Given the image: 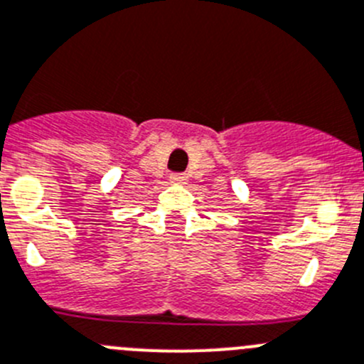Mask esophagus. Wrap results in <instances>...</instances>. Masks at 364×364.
<instances>
[{
    "mask_svg": "<svg viewBox=\"0 0 364 364\" xmlns=\"http://www.w3.org/2000/svg\"><path fill=\"white\" fill-rule=\"evenodd\" d=\"M171 183H174V185H185L186 176L185 174H171Z\"/></svg>",
    "mask_w": 364,
    "mask_h": 364,
    "instance_id": "34e87169",
    "label": "esophagus"
}]
</instances>
